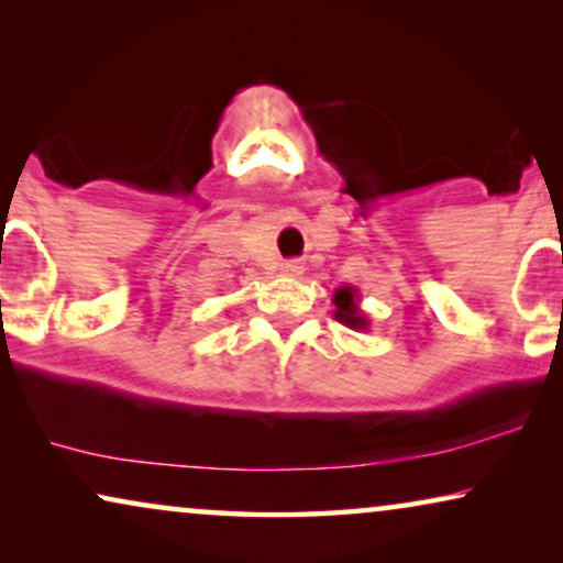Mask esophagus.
Here are the masks:
<instances>
[{"instance_id": "esophagus-1", "label": "esophagus", "mask_w": 563, "mask_h": 563, "mask_svg": "<svg viewBox=\"0 0 563 563\" xmlns=\"http://www.w3.org/2000/svg\"><path fill=\"white\" fill-rule=\"evenodd\" d=\"M282 274L284 276H291V279H295V276L302 274V264H299V261H284Z\"/></svg>"}]
</instances>
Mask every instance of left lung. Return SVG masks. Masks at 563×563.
Instances as JSON below:
<instances>
[{
    "mask_svg": "<svg viewBox=\"0 0 563 563\" xmlns=\"http://www.w3.org/2000/svg\"><path fill=\"white\" fill-rule=\"evenodd\" d=\"M358 289L351 287V284H343V287L335 289L333 305H335V320L343 322L345 328L351 330H368V318L366 312L358 307Z\"/></svg>",
    "mask_w": 563,
    "mask_h": 563,
    "instance_id": "left-lung-1",
    "label": "left lung"
}]
</instances>
